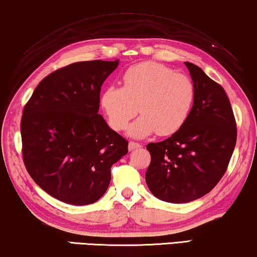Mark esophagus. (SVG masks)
I'll use <instances>...</instances> for the list:
<instances>
[{
    "label": "esophagus",
    "mask_w": 257,
    "mask_h": 257,
    "mask_svg": "<svg viewBox=\"0 0 257 257\" xmlns=\"http://www.w3.org/2000/svg\"><path fill=\"white\" fill-rule=\"evenodd\" d=\"M140 144H138V142H134V141H130L128 142V151H133V149H137L140 147Z\"/></svg>",
    "instance_id": "esophagus-1"
}]
</instances>
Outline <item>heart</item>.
<instances>
[{
  "mask_svg": "<svg viewBox=\"0 0 257 257\" xmlns=\"http://www.w3.org/2000/svg\"><path fill=\"white\" fill-rule=\"evenodd\" d=\"M123 88L109 86L101 96L110 127L123 131L139 111L141 117L128 130L134 138L165 137L186 123L195 98L191 78L161 63L144 62L123 74Z\"/></svg>",
  "mask_w": 257,
  "mask_h": 257,
  "instance_id": "heart-1",
  "label": "heart"
}]
</instances>
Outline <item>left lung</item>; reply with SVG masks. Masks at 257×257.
<instances>
[{
    "label": "left lung",
    "mask_w": 257,
    "mask_h": 257,
    "mask_svg": "<svg viewBox=\"0 0 257 257\" xmlns=\"http://www.w3.org/2000/svg\"><path fill=\"white\" fill-rule=\"evenodd\" d=\"M185 65L195 87L186 123L171 137L148 144L146 183L157 199L186 203L214 188L226 171L236 142V124L224 88L202 69Z\"/></svg>",
    "instance_id": "8db88e82"
}]
</instances>
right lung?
Listing matches in <instances>:
<instances>
[{"mask_svg": "<svg viewBox=\"0 0 257 257\" xmlns=\"http://www.w3.org/2000/svg\"><path fill=\"white\" fill-rule=\"evenodd\" d=\"M113 62L72 63L43 78L24 106V164L43 191L62 202L86 206L104 194L111 167L128 142L100 113L102 84Z\"/></svg>", "mask_w": 257, "mask_h": 257, "instance_id": "add662e5", "label": "right lung"}]
</instances>
